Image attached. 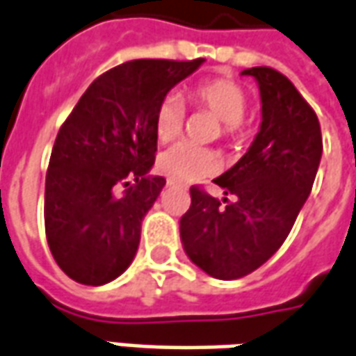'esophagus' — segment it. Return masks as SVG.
<instances>
[{"label":"esophagus","mask_w":356,"mask_h":356,"mask_svg":"<svg viewBox=\"0 0 356 356\" xmlns=\"http://www.w3.org/2000/svg\"><path fill=\"white\" fill-rule=\"evenodd\" d=\"M166 186H168V188H176V186H178V184L172 182V180H168V182H166Z\"/></svg>","instance_id":"34e87169"}]
</instances>
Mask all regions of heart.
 <instances>
[{"mask_svg": "<svg viewBox=\"0 0 356 356\" xmlns=\"http://www.w3.org/2000/svg\"><path fill=\"white\" fill-rule=\"evenodd\" d=\"M186 99L197 110H205L219 118V134L227 141H242L248 136L244 112L248 108V95L236 81L215 77L193 85L186 92ZM184 104L176 97L161 100L154 112V134L161 143H168L182 134ZM219 156L211 149L178 143L166 149L159 156V170L172 182L188 184L207 178L219 170Z\"/></svg>", "mask_w": 356, "mask_h": 356, "instance_id": "1", "label": "heart"}]
</instances>
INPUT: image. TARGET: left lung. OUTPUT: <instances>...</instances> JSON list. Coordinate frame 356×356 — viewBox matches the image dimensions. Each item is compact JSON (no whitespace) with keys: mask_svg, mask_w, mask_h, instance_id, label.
I'll return each mask as SVG.
<instances>
[{"mask_svg":"<svg viewBox=\"0 0 356 356\" xmlns=\"http://www.w3.org/2000/svg\"><path fill=\"white\" fill-rule=\"evenodd\" d=\"M261 92V127L248 149L215 184L234 202L192 186L180 219L188 257L222 281L256 271L281 248L310 195L322 159V129L314 108L281 71L250 67Z\"/></svg>","mask_w":356,"mask_h":356,"instance_id":"obj_1","label":"left lung"}]
</instances>
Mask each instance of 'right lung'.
<instances>
[{
    "label": "right lung",
    "instance_id": "right-lung-1",
    "mask_svg": "<svg viewBox=\"0 0 356 356\" xmlns=\"http://www.w3.org/2000/svg\"><path fill=\"white\" fill-rule=\"evenodd\" d=\"M203 58L131 60L90 83L54 141L44 227L56 264L81 285L99 286L134 261L141 222L163 192L154 164V112Z\"/></svg>",
    "mask_w": 356,
    "mask_h": 356
}]
</instances>
